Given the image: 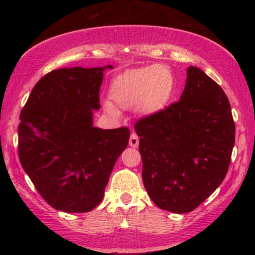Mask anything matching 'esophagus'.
I'll return each instance as SVG.
<instances>
[{"label": "esophagus", "mask_w": 255, "mask_h": 255, "mask_svg": "<svg viewBox=\"0 0 255 255\" xmlns=\"http://www.w3.org/2000/svg\"><path fill=\"white\" fill-rule=\"evenodd\" d=\"M138 144H139V138H138V135L135 133H132L129 137V145L132 148H137Z\"/></svg>", "instance_id": "esophagus-1"}]
</instances>
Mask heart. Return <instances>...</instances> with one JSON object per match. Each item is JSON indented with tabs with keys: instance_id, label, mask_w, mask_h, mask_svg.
<instances>
[{
	"instance_id": "1",
	"label": "heart",
	"mask_w": 255,
	"mask_h": 255,
	"mask_svg": "<svg viewBox=\"0 0 255 255\" xmlns=\"http://www.w3.org/2000/svg\"><path fill=\"white\" fill-rule=\"evenodd\" d=\"M174 91V78L164 65L144 66L121 74L113 79L110 94L121 109H138L144 113H156L168 105ZM105 110L117 116L113 104L106 101Z\"/></svg>"
}]
</instances>
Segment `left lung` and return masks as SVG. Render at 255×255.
<instances>
[{
	"label": "left lung",
	"instance_id": "left-lung-1",
	"mask_svg": "<svg viewBox=\"0 0 255 255\" xmlns=\"http://www.w3.org/2000/svg\"><path fill=\"white\" fill-rule=\"evenodd\" d=\"M142 177L161 210L191 212L225 179L235 145L236 126L227 96L201 69H187L180 101L140 118Z\"/></svg>",
	"mask_w": 255,
	"mask_h": 255
}]
</instances>
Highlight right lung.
Segmentation results:
<instances>
[{
	"instance_id": "add662e5",
	"label": "right lung",
	"mask_w": 255,
	"mask_h": 255,
	"mask_svg": "<svg viewBox=\"0 0 255 255\" xmlns=\"http://www.w3.org/2000/svg\"><path fill=\"white\" fill-rule=\"evenodd\" d=\"M105 68H63L35 84L20 111L18 155L40 196L63 212H89L104 199L129 129L92 126Z\"/></svg>"
}]
</instances>
